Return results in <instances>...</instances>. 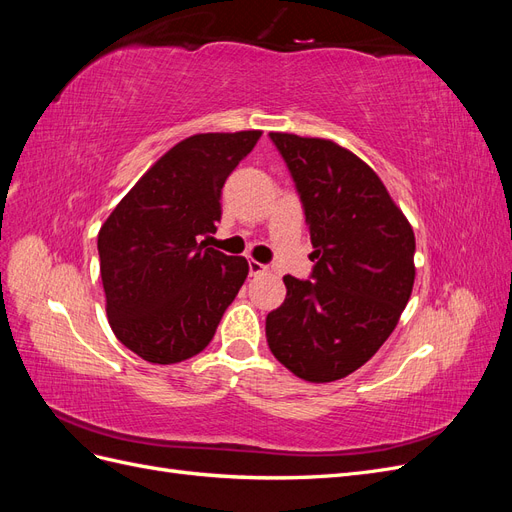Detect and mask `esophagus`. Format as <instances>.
<instances>
[{"mask_svg":"<svg viewBox=\"0 0 512 512\" xmlns=\"http://www.w3.org/2000/svg\"><path fill=\"white\" fill-rule=\"evenodd\" d=\"M269 271V267L267 265H262V262H256V260H250V275H262V273H267Z\"/></svg>","mask_w":512,"mask_h":512,"instance_id":"obj_1","label":"esophagus"}]
</instances>
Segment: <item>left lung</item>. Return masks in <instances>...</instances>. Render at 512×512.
I'll use <instances>...</instances> for the list:
<instances>
[{"label":"left lung","instance_id":"left-lung-1","mask_svg":"<svg viewBox=\"0 0 512 512\" xmlns=\"http://www.w3.org/2000/svg\"><path fill=\"white\" fill-rule=\"evenodd\" d=\"M299 192L314 252L309 280L286 275L267 344L294 376L333 382L365 365L414 286V232L380 177L324 138L271 132Z\"/></svg>","mask_w":512,"mask_h":512}]
</instances>
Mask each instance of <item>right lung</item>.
<instances>
[{
  "label": "right lung",
  "mask_w": 512,
  "mask_h": 512,
  "mask_svg": "<svg viewBox=\"0 0 512 512\" xmlns=\"http://www.w3.org/2000/svg\"><path fill=\"white\" fill-rule=\"evenodd\" d=\"M262 132L177 143L138 179L98 232L106 316L141 359L170 365L205 350L243 286L247 260L200 241L218 230L222 188Z\"/></svg>",
  "instance_id": "1"
}]
</instances>
